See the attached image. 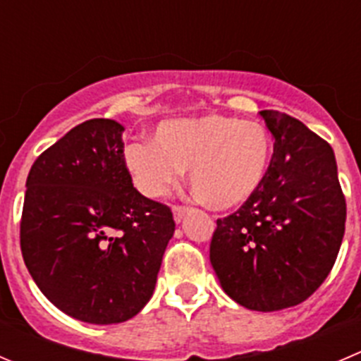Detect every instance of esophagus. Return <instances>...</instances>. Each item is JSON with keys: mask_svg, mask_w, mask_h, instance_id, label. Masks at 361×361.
Masks as SVG:
<instances>
[{"mask_svg": "<svg viewBox=\"0 0 361 361\" xmlns=\"http://www.w3.org/2000/svg\"><path fill=\"white\" fill-rule=\"evenodd\" d=\"M171 211H173V219L178 223L180 219L184 218V214L188 212V207H184V205H173V207H171Z\"/></svg>", "mask_w": 361, "mask_h": 361, "instance_id": "obj_1", "label": "esophagus"}]
</instances>
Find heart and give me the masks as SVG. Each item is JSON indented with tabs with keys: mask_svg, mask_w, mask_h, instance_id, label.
<instances>
[{
	"mask_svg": "<svg viewBox=\"0 0 361 361\" xmlns=\"http://www.w3.org/2000/svg\"><path fill=\"white\" fill-rule=\"evenodd\" d=\"M273 140L259 122L225 115L166 120L154 142L126 147V166L147 197H163L190 166V183L214 209L245 204L262 186Z\"/></svg>",
	"mask_w": 361,
	"mask_h": 361,
	"instance_id": "1",
	"label": "heart"
}]
</instances>
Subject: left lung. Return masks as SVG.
<instances>
[{"instance_id":"8db88e82","label":"left lung","mask_w":361,"mask_h":361,"mask_svg":"<svg viewBox=\"0 0 361 361\" xmlns=\"http://www.w3.org/2000/svg\"><path fill=\"white\" fill-rule=\"evenodd\" d=\"M260 115L274 136L262 186L216 219L211 264L223 290L241 307H296L321 287L341 250L345 197L329 143L287 113Z\"/></svg>"}]
</instances>
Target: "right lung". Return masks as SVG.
I'll return each instance as SVG.
<instances>
[{
    "mask_svg": "<svg viewBox=\"0 0 361 361\" xmlns=\"http://www.w3.org/2000/svg\"><path fill=\"white\" fill-rule=\"evenodd\" d=\"M123 127L92 118L44 150L26 178L20 252L56 308L90 324L135 317L173 235L171 209L133 186Z\"/></svg>",
    "mask_w": 361,
    "mask_h": 361,
    "instance_id": "1",
    "label": "right lung"
}]
</instances>
